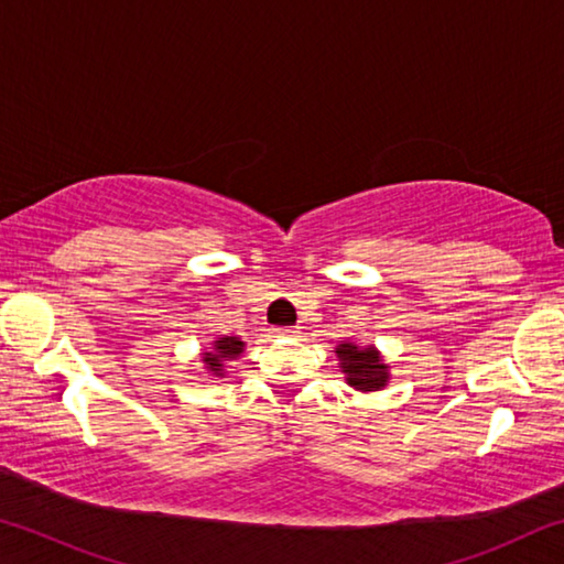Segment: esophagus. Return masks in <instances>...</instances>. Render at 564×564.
Here are the masks:
<instances>
[{
  "mask_svg": "<svg viewBox=\"0 0 564 564\" xmlns=\"http://www.w3.org/2000/svg\"><path fill=\"white\" fill-rule=\"evenodd\" d=\"M275 333H281V336H299L301 326H291V328H275Z\"/></svg>",
  "mask_w": 564,
  "mask_h": 564,
  "instance_id": "1",
  "label": "esophagus"
}]
</instances>
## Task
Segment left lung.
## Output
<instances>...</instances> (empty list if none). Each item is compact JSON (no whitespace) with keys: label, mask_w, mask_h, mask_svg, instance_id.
<instances>
[{"label":"left lung","mask_w":564,"mask_h":564,"mask_svg":"<svg viewBox=\"0 0 564 564\" xmlns=\"http://www.w3.org/2000/svg\"><path fill=\"white\" fill-rule=\"evenodd\" d=\"M340 358L343 373L348 376V383L358 390H378L386 386L388 366L380 362V356L373 348L360 350L352 343H340L336 348Z\"/></svg>","instance_id":"8db88e82"}]
</instances>
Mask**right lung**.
Here are the masks:
<instances>
[{
  "mask_svg": "<svg viewBox=\"0 0 564 564\" xmlns=\"http://www.w3.org/2000/svg\"><path fill=\"white\" fill-rule=\"evenodd\" d=\"M241 350H243V343L241 340H238L236 336H224L221 340H216L214 352H204V360H206V366L212 368L216 376H221L224 360L236 358Z\"/></svg>",
  "mask_w": 564,
  "mask_h": 564,
  "instance_id": "1",
  "label": "right lung"
}]
</instances>
